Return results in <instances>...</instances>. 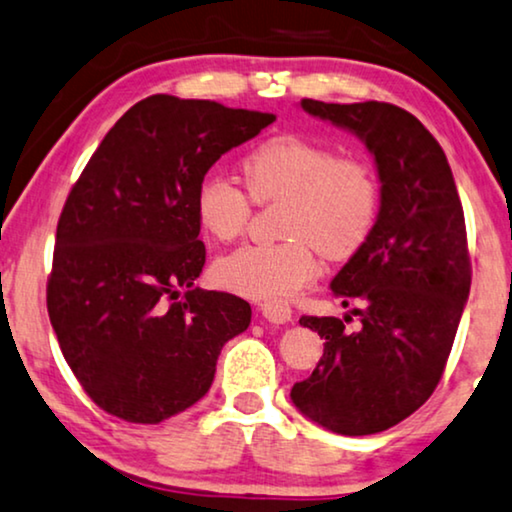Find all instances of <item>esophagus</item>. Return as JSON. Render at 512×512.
I'll use <instances>...</instances> for the list:
<instances>
[{
    "label": "esophagus",
    "instance_id": "1",
    "mask_svg": "<svg viewBox=\"0 0 512 512\" xmlns=\"http://www.w3.org/2000/svg\"><path fill=\"white\" fill-rule=\"evenodd\" d=\"M260 313L269 320V323L276 325L290 323L292 320V309L285 302H281V299H271V302L260 304Z\"/></svg>",
    "mask_w": 512,
    "mask_h": 512
}]
</instances>
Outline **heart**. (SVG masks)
Returning a JSON list of instances; mask_svg holds the SVG:
<instances>
[{
	"label": "heart",
	"instance_id": "heart-1",
	"mask_svg": "<svg viewBox=\"0 0 512 512\" xmlns=\"http://www.w3.org/2000/svg\"><path fill=\"white\" fill-rule=\"evenodd\" d=\"M245 185L255 201L288 199L281 243H245L217 257L213 276L236 295L288 297L318 274L316 248L342 260L367 241L377 220L379 187L360 159L299 135H276L245 156ZM234 180L206 173L194 192L196 220L208 236L231 241L248 227L252 200Z\"/></svg>",
	"mask_w": 512,
	"mask_h": 512
}]
</instances>
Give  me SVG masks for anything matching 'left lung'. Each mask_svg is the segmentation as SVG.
Instances as JSON below:
<instances>
[{
    "label": "left lung",
    "mask_w": 512,
    "mask_h": 512,
    "mask_svg": "<svg viewBox=\"0 0 512 512\" xmlns=\"http://www.w3.org/2000/svg\"><path fill=\"white\" fill-rule=\"evenodd\" d=\"M306 114L363 142L379 177V213L367 241L332 278V295L363 299L360 330L335 316H302L325 339L290 400L339 435H372L431 398L470 292L466 222L452 168L417 117L388 102L302 100Z\"/></svg>",
    "instance_id": "obj_1"
}]
</instances>
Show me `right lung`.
Returning a JSON list of instances; mask_svg holds the SVG:
<instances>
[{
    "label": "right lung",
    "instance_id": "obj_1",
    "mask_svg": "<svg viewBox=\"0 0 512 512\" xmlns=\"http://www.w3.org/2000/svg\"><path fill=\"white\" fill-rule=\"evenodd\" d=\"M274 114L149 95L112 126L67 196L49 278L60 351L100 410L159 424L199 403L250 304L194 288L196 185Z\"/></svg>",
    "mask_w": 512,
    "mask_h": 512
}]
</instances>
